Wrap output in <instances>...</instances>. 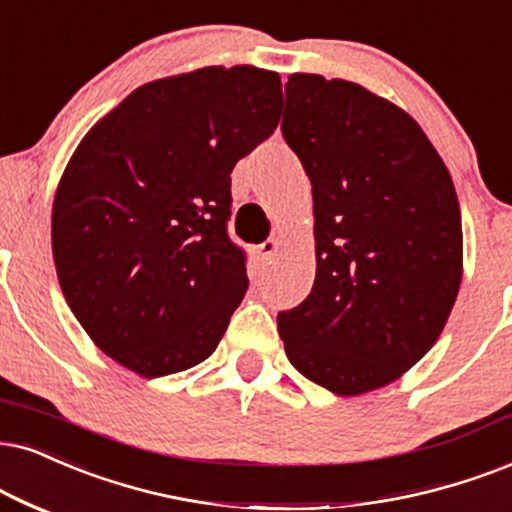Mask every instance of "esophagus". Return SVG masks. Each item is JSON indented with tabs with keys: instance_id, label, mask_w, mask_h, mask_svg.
Wrapping results in <instances>:
<instances>
[{
	"instance_id": "obj_1",
	"label": "esophagus",
	"mask_w": 512,
	"mask_h": 512,
	"mask_svg": "<svg viewBox=\"0 0 512 512\" xmlns=\"http://www.w3.org/2000/svg\"><path fill=\"white\" fill-rule=\"evenodd\" d=\"M278 248H281V241L271 236L269 241H264V243L260 245V248H257V260H260V262H269L271 257H274L276 252H278Z\"/></svg>"
}]
</instances>
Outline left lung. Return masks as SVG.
<instances>
[{
	"mask_svg": "<svg viewBox=\"0 0 512 512\" xmlns=\"http://www.w3.org/2000/svg\"><path fill=\"white\" fill-rule=\"evenodd\" d=\"M281 129L312 181L316 278L278 333L304 378L357 397L416 366L454 309V181L418 122L357 82L290 75Z\"/></svg>",
	"mask_w": 512,
	"mask_h": 512,
	"instance_id": "1",
	"label": "left lung"
}]
</instances>
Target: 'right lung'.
<instances>
[{
  "label": "right lung",
  "mask_w": 512,
  "mask_h": 512,
  "mask_svg": "<svg viewBox=\"0 0 512 512\" xmlns=\"http://www.w3.org/2000/svg\"><path fill=\"white\" fill-rule=\"evenodd\" d=\"M281 101V77L255 66L163 77L68 160L51 210L58 283L94 345L141 378L208 359L241 304L231 170L274 134Z\"/></svg>",
  "instance_id": "1"
}]
</instances>
